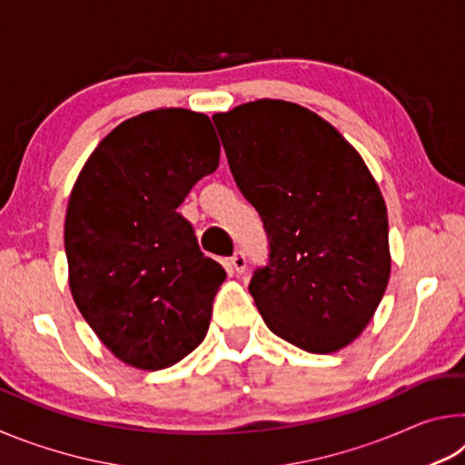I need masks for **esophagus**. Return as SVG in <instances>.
I'll use <instances>...</instances> for the list:
<instances>
[{"label":"esophagus","instance_id":"esophagus-1","mask_svg":"<svg viewBox=\"0 0 465 465\" xmlns=\"http://www.w3.org/2000/svg\"><path fill=\"white\" fill-rule=\"evenodd\" d=\"M230 269L233 272H243L246 271V256L242 252H235V254L230 258Z\"/></svg>","mask_w":465,"mask_h":465}]
</instances>
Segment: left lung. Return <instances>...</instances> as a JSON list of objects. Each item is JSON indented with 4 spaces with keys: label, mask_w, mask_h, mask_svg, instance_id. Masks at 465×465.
<instances>
[{
    "label": "left lung",
    "mask_w": 465,
    "mask_h": 465,
    "mask_svg": "<svg viewBox=\"0 0 465 465\" xmlns=\"http://www.w3.org/2000/svg\"><path fill=\"white\" fill-rule=\"evenodd\" d=\"M271 262L250 293L282 341L328 355L363 332L391 272L388 209L359 152L310 108L254 100L213 114Z\"/></svg>",
    "instance_id": "left-lung-1"
}]
</instances>
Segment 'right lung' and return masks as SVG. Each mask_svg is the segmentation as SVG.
Returning <instances> with one entry per match:
<instances>
[{
	"instance_id": "1",
	"label": "right lung",
	"mask_w": 465,
	"mask_h": 465,
	"mask_svg": "<svg viewBox=\"0 0 465 465\" xmlns=\"http://www.w3.org/2000/svg\"><path fill=\"white\" fill-rule=\"evenodd\" d=\"M219 149L207 114L157 108L110 131L77 174L65 213L69 291L124 365L160 371L207 336L225 271L176 209L217 170Z\"/></svg>"
}]
</instances>
